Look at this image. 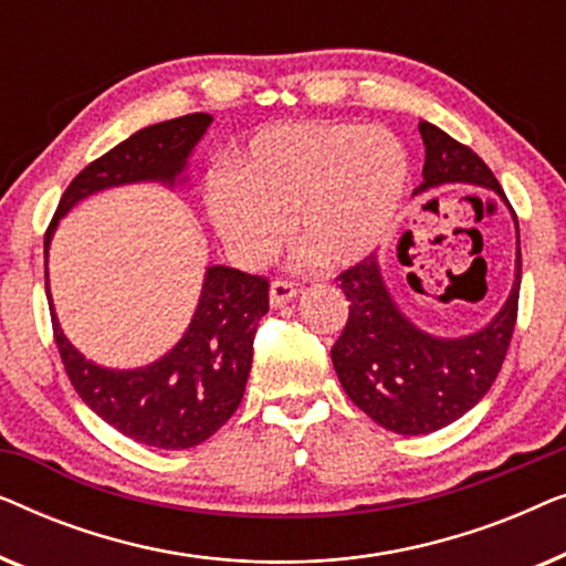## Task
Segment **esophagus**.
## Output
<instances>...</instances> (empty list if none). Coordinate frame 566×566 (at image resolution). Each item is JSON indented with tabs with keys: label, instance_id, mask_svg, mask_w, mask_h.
<instances>
[{
	"label": "esophagus",
	"instance_id": "1",
	"mask_svg": "<svg viewBox=\"0 0 566 566\" xmlns=\"http://www.w3.org/2000/svg\"><path fill=\"white\" fill-rule=\"evenodd\" d=\"M296 296V283L291 281H273L270 283V304L273 306H283Z\"/></svg>",
	"mask_w": 566,
	"mask_h": 566
}]
</instances>
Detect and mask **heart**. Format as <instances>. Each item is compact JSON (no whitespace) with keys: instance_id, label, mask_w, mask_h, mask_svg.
Instances as JSON below:
<instances>
[{"instance_id":"1","label":"heart","mask_w":566,"mask_h":566,"mask_svg":"<svg viewBox=\"0 0 566 566\" xmlns=\"http://www.w3.org/2000/svg\"><path fill=\"white\" fill-rule=\"evenodd\" d=\"M407 185L409 157L391 130L289 123L260 130L237 157L234 175H213L206 206L239 265H265L291 216L304 258L353 265L391 234Z\"/></svg>"}]
</instances>
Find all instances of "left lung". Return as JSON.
Wrapping results in <instances>:
<instances>
[{"mask_svg":"<svg viewBox=\"0 0 566 566\" xmlns=\"http://www.w3.org/2000/svg\"><path fill=\"white\" fill-rule=\"evenodd\" d=\"M420 134L424 167L415 196L451 182L494 190L513 213L517 250L507 301L486 327L463 337H436L417 327L386 289L378 254L339 273L350 314L332 347L337 378L355 407L399 436H428L482 401L507 355L521 293V229L497 177L469 146L432 123L420 120Z\"/></svg>","mask_w":566,"mask_h":566,"instance_id":"1","label":"left lung"}]
</instances>
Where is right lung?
Listing matches in <instances>:
<instances>
[{"mask_svg": "<svg viewBox=\"0 0 566 566\" xmlns=\"http://www.w3.org/2000/svg\"><path fill=\"white\" fill-rule=\"evenodd\" d=\"M211 120L208 113H190L142 128L84 167L61 196L43 242L45 296L69 381L107 424L165 451L200 446L237 412L252 368L254 332L268 314V281L234 268H206L198 308L180 343L149 366L105 368L84 358L61 329L49 289V247L59 221L99 190L134 182L175 188L188 180V159Z\"/></svg>", "mask_w": 566, "mask_h": 566, "instance_id": "right-lung-1", "label": "right lung"}]
</instances>
